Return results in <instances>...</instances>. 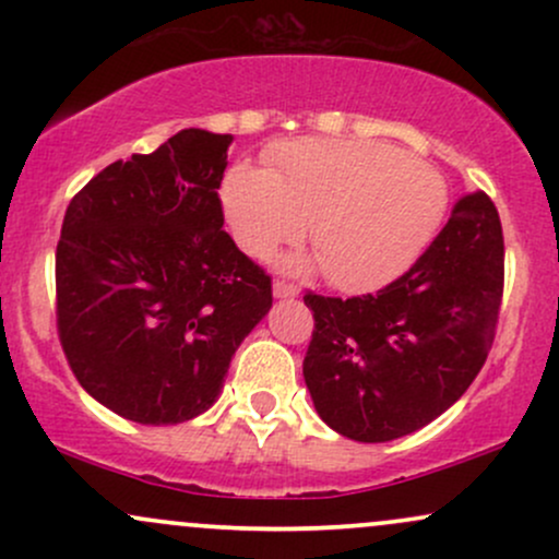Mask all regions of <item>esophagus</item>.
<instances>
[{
	"instance_id": "obj_1",
	"label": "esophagus",
	"mask_w": 559,
	"mask_h": 559,
	"mask_svg": "<svg viewBox=\"0 0 559 559\" xmlns=\"http://www.w3.org/2000/svg\"><path fill=\"white\" fill-rule=\"evenodd\" d=\"M273 294H275V297H281V299H288V297H297L299 288H297V284H294V281L278 278L273 284Z\"/></svg>"
}]
</instances>
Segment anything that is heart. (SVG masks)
<instances>
[{"mask_svg":"<svg viewBox=\"0 0 559 559\" xmlns=\"http://www.w3.org/2000/svg\"><path fill=\"white\" fill-rule=\"evenodd\" d=\"M223 202L243 252L310 247L333 286L373 288L407 271L447 207L436 170L394 146L349 139H297L265 152V170L241 163Z\"/></svg>","mask_w":559,"mask_h":559,"instance_id":"1","label":"heart"}]
</instances>
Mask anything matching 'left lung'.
<instances>
[{"instance_id":"1","label":"left lung","mask_w":559,"mask_h":559,"mask_svg":"<svg viewBox=\"0 0 559 559\" xmlns=\"http://www.w3.org/2000/svg\"><path fill=\"white\" fill-rule=\"evenodd\" d=\"M502 292L504 236L486 191L460 197L431 247L376 294L307 292L316 329L301 373L320 418L365 444L428 426L484 368Z\"/></svg>"}]
</instances>
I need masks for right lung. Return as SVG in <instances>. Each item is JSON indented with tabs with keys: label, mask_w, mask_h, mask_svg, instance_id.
Listing matches in <instances>:
<instances>
[{
	"label": "right lung",
	"mask_w": 559,
	"mask_h": 559,
	"mask_svg": "<svg viewBox=\"0 0 559 559\" xmlns=\"http://www.w3.org/2000/svg\"><path fill=\"white\" fill-rule=\"evenodd\" d=\"M228 133L186 128L70 199L55 254L57 336L96 402L141 426L213 407L273 278L223 230Z\"/></svg>",
	"instance_id": "add662e5"
}]
</instances>
